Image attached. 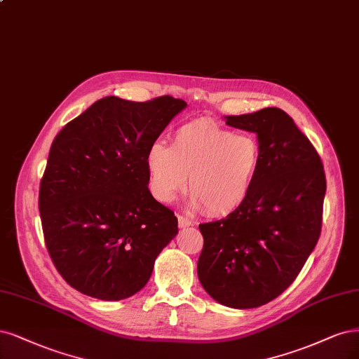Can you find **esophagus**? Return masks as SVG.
Here are the masks:
<instances>
[{
	"label": "esophagus",
	"mask_w": 359,
	"mask_h": 359,
	"mask_svg": "<svg viewBox=\"0 0 359 359\" xmlns=\"http://www.w3.org/2000/svg\"><path fill=\"white\" fill-rule=\"evenodd\" d=\"M178 226L181 229L190 227V226H193V221L190 218H187V217H184V215H178Z\"/></svg>",
	"instance_id": "esophagus-1"
}]
</instances>
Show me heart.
I'll list each match as a JSON object with an SVG mask.
<instances>
[{"label":"heart","mask_w":359,"mask_h":359,"mask_svg":"<svg viewBox=\"0 0 359 359\" xmlns=\"http://www.w3.org/2000/svg\"><path fill=\"white\" fill-rule=\"evenodd\" d=\"M145 165L156 199L174 201L189 177L191 206L222 217L250 197L262 165V144L254 133L199 118L181 126L170 147L158 141L151 144Z\"/></svg>","instance_id":"1"}]
</instances>
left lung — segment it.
<instances>
[{
    "label": "left lung",
    "instance_id": "left-lung-1",
    "mask_svg": "<svg viewBox=\"0 0 359 359\" xmlns=\"http://www.w3.org/2000/svg\"><path fill=\"white\" fill-rule=\"evenodd\" d=\"M226 123L257 133L262 165L241 208L199 226L197 276L218 303L252 309L285 291L313 251L327 181L315 147L285 111L270 107Z\"/></svg>",
    "mask_w": 359,
    "mask_h": 359
}]
</instances>
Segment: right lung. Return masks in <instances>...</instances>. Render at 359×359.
<instances>
[{
    "instance_id": "add662e5",
    "label": "right lung",
    "mask_w": 359,
    "mask_h": 359,
    "mask_svg": "<svg viewBox=\"0 0 359 359\" xmlns=\"http://www.w3.org/2000/svg\"><path fill=\"white\" fill-rule=\"evenodd\" d=\"M185 107L172 96H105L56 135L39 208L48 255L72 288L107 302L128 299L177 236L174 211L148 190L145 157Z\"/></svg>"
}]
</instances>
